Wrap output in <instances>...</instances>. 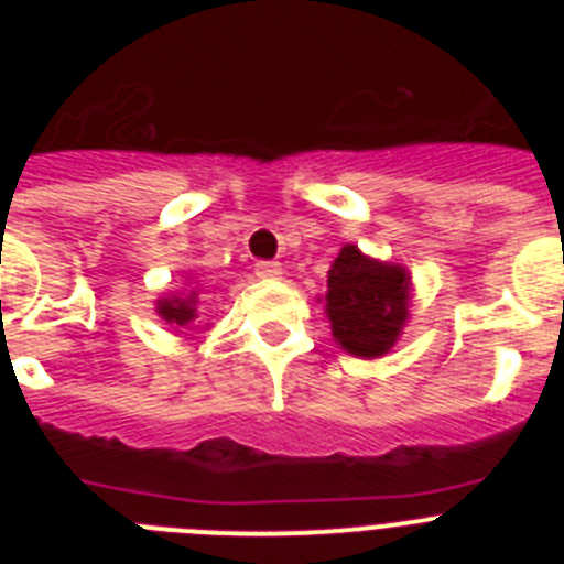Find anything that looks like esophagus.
<instances>
[{"label": "esophagus", "mask_w": 564, "mask_h": 564, "mask_svg": "<svg viewBox=\"0 0 564 564\" xmlns=\"http://www.w3.org/2000/svg\"><path fill=\"white\" fill-rule=\"evenodd\" d=\"M253 271H257L259 279H279V276H282V265H279V262H273V259H259L257 265H253Z\"/></svg>", "instance_id": "esophagus-1"}]
</instances>
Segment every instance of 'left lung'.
<instances>
[{"label": "left lung", "instance_id": "left-lung-1", "mask_svg": "<svg viewBox=\"0 0 564 564\" xmlns=\"http://www.w3.org/2000/svg\"><path fill=\"white\" fill-rule=\"evenodd\" d=\"M410 276L398 265L367 259L344 246L327 276V316L333 338L352 356L376 358L395 344L406 322Z\"/></svg>", "mask_w": 564, "mask_h": 564}]
</instances>
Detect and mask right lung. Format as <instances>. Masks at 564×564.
Masks as SVG:
<instances>
[{
    "instance_id": "1",
    "label": "right lung",
    "mask_w": 564,
    "mask_h": 564,
    "mask_svg": "<svg viewBox=\"0 0 564 564\" xmlns=\"http://www.w3.org/2000/svg\"><path fill=\"white\" fill-rule=\"evenodd\" d=\"M194 305H197V293H188L186 299H163L158 302V313L172 325H188L194 318Z\"/></svg>"
}]
</instances>
